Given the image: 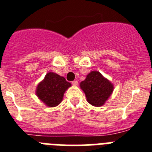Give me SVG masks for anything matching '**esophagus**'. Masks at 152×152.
Instances as JSON below:
<instances>
[{
  "mask_svg": "<svg viewBox=\"0 0 152 152\" xmlns=\"http://www.w3.org/2000/svg\"><path fill=\"white\" fill-rule=\"evenodd\" d=\"M72 84L73 86H77L78 85V82L77 81H72Z\"/></svg>",
  "mask_w": 152,
  "mask_h": 152,
  "instance_id": "esophagus-1",
  "label": "esophagus"
}]
</instances>
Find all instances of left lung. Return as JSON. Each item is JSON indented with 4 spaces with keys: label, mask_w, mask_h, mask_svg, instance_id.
<instances>
[{
    "label": "left lung",
    "mask_w": 152,
    "mask_h": 152,
    "mask_svg": "<svg viewBox=\"0 0 152 152\" xmlns=\"http://www.w3.org/2000/svg\"><path fill=\"white\" fill-rule=\"evenodd\" d=\"M80 86L85 93L87 102L96 107L105 105L114 90V85L99 71H91L88 73Z\"/></svg>",
    "instance_id": "8db88e82"
}]
</instances>
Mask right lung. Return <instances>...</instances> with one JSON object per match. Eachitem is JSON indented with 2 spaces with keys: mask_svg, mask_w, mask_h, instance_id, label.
Returning a JSON list of instances; mask_svg holds the SVG:
<instances>
[{
  "mask_svg": "<svg viewBox=\"0 0 152 152\" xmlns=\"http://www.w3.org/2000/svg\"><path fill=\"white\" fill-rule=\"evenodd\" d=\"M70 86V83L63 76L49 72L37 86L35 92L38 99L47 106L56 107L61 103L64 93Z\"/></svg>",
  "mask_w": 152,
  "mask_h": 152,
  "instance_id": "right-lung-1",
  "label": "right lung"
}]
</instances>
